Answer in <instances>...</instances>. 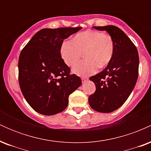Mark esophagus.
I'll return each mask as SVG.
<instances>
[{"label":"esophagus","instance_id":"1","mask_svg":"<svg viewBox=\"0 0 151 151\" xmlns=\"http://www.w3.org/2000/svg\"><path fill=\"white\" fill-rule=\"evenodd\" d=\"M87 80H88L87 78H86V77H82V78H81V81H82V83L86 82V81H87Z\"/></svg>","mask_w":151,"mask_h":151}]
</instances>
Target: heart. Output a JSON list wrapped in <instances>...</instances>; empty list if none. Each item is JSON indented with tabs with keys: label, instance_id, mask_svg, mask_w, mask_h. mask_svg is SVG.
Wrapping results in <instances>:
<instances>
[{
	"label": "heart",
	"instance_id": "obj_1",
	"mask_svg": "<svg viewBox=\"0 0 151 151\" xmlns=\"http://www.w3.org/2000/svg\"><path fill=\"white\" fill-rule=\"evenodd\" d=\"M114 42L110 35L96 30H86L74 36L72 41H64L60 56L68 67H73L83 56L85 60L76 65L73 72L79 76H89L97 68H104L112 60Z\"/></svg>",
	"mask_w": 151,
	"mask_h": 151
}]
</instances>
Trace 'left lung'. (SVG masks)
Returning a JSON list of instances; mask_svg holds the SVG:
<instances>
[{
	"instance_id": "left-lung-1",
	"label": "left lung",
	"mask_w": 151,
	"mask_h": 151,
	"mask_svg": "<svg viewBox=\"0 0 151 151\" xmlns=\"http://www.w3.org/2000/svg\"><path fill=\"white\" fill-rule=\"evenodd\" d=\"M93 27L106 31L111 36L114 52L104 70L90 77L96 85V91L89 96V104L96 111L111 113L124 104L134 89L139 66L138 50L124 31L116 26Z\"/></svg>"
}]
</instances>
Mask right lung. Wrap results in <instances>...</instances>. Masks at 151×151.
<instances>
[{
  "instance_id": "add662e5",
  "label": "right lung",
  "mask_w": 151,
  "mask_h": 151,
  "mask_svg": "<svg viewBox=\"0 0 151 151\" xmlns=\"http://www.w3.org/2000/svg\"><path fill=\"white\" fill-rule=\"evenodd\" d=\"M81 27L45 28L31 38L18 60L19 84L29 105L38 113L50 116L67 108L69 96L81 86L80 77L60 56L64 40Z\"/></svg>"
}]
</instances>
